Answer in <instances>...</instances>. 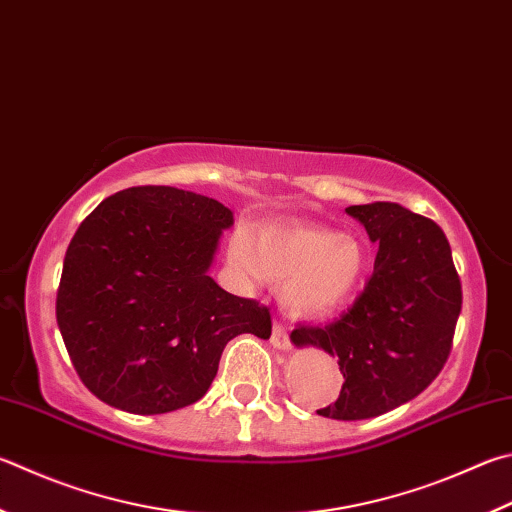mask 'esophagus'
Here are the masks:
<instances>
[{
  "label": "esophagus",
  "instance_id": "esophagus-1",
  "mask_svg": "<svg viewBox=\"0 0 512 512\" xmlns=\"http://www.w3.org/2000/svg\"><path fill=\"white\" fill-rule=\"evenodd\" d=\"M271 342H273V347H277V349H291V338H288V331L284 327V322H275Z\"/></svg>",
  "mask_w": 512,
  "mask_h": 512
}]
</instances>
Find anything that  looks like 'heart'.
<instances>
[{"label":"heart","mask_w":512,"mask_h":512,"mask_svg":"<svg viewBox=\"0 0 512 512\" xmlns=\"http://www.w3.org/2000/svg\"><path fill=\"white\" fill-rule=\"evenodd\" d=\"M228 264L248 280L282 284V300L300 315L338 309L365 271L356 239L315 224L237 228L228 241Z\"/></svg>","instance_id":"obj_1"}]
</instances>
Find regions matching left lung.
<instances>
[{
	"label": "left lung",
	"instance_id": "left-lung-1",
	"mask_svg": "<svg viewBox=\"0 0 512 512\" xmlns=\"http://www.w3.org/2000/svg\"><path fill=\"white\" fill-rule=\"evenodd\" d=\"M347 215L376 241L374 273L338 320L300 324L291 340L338 358L345 383L318 414L360 421L412 401L439 376L463 295L448 239L432 219L392 201L349 206Z\"/></svg>",
	"mask_w": 512,
	"mask_h": 512
}]
</instances>
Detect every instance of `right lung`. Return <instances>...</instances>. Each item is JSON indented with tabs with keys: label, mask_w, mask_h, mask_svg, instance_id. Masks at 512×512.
<instances>
[{
	"label": "right lung",
	"mask_w": 512,
	"mask_h": 512,
	"mask_svg": "<svg viewBox=\"0 0 512 512\" xmlns=\"http://www.w3.org/2000/svg\"><path fill=\"white\" fill-rule=\"evenodd\" d=\"M235 215L201 194L136 185L82 221L64 255L55 318L102 403L165 414L197 403L239 333L271 338V311L208 275Z\"/></svg>",
	"instance_id": "add662e5"
}]
</instances>
